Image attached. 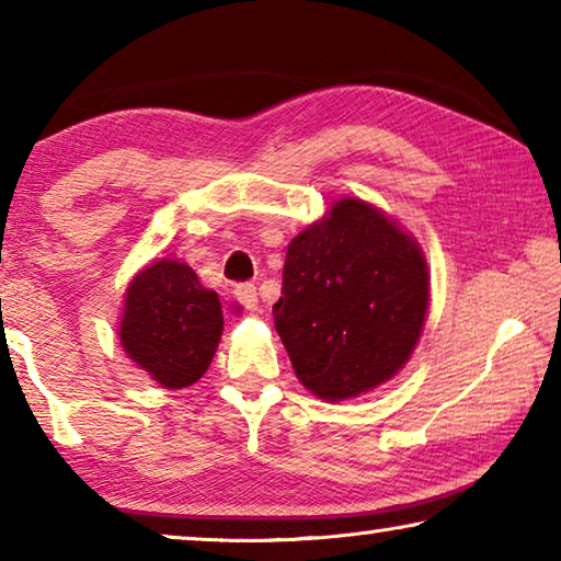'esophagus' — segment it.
<instances>
[{
	"label": "esophagus",
	"mask_w": 561,
	"mask_h": 561,
	"mask_svg": "<svg viewBox=\"0 0 561 561\" xmlns=\"http://www.w3.org/2000/svg\"><path fill=\"white\" fill-rule=\"evenodd\" d=\"M234 299L242 304L244 309H257V287H254V284H250V282H242V284H237L234 287Z\"/></svg>",
	"instance_id": "1"
}]
</instances>
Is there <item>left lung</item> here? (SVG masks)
<instances>
[{
  "mask_svg": "<svg viewBox=\"0 0 561 561\" xmlns=\"http://www.w3.org/2000/svg\"><path fill=\"white\" fill-rule=\"evenodd\" d=\"M425 311L423 252L383 213L351 197L294 237L272 307L294 374L327 401L354 398L403 368Z\"/></svg>",
  "mask_w": 561,
  "mask_h": 561,
  "instance_id": "1",
  "label": "left lung"
}]
</instances>
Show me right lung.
I'll list each match as a JSON object with an SVG mask.
<instances>
[{
    "label": "right lung",
    "mask_w": 561,
    "mask_h": 561,
    "mask_svg": "<svg viewBox=\"0 0 561 561\" xmlns=\"http://www.w3.org/2000/svg\"><path fill=\"white\" fill-rule=\"evenodd\" d=\"M222 334V307L183 262L163 260L130 282L121 341L126 354L165 388L201 378Z\"/></svg>",
    "instance_id": "1"
}]
</instances>
